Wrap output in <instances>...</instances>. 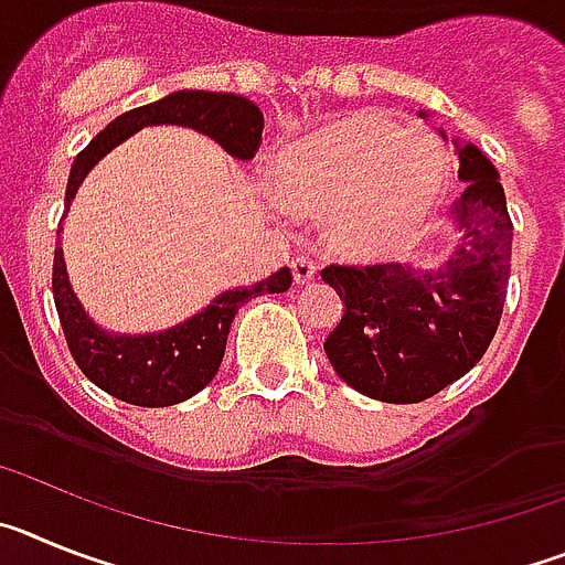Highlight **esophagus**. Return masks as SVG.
<instances>
[{
    "mask_svg": "<svg viewBox=\"0 0 565 565\" xmlns=\"http://www.w3.org/2000/svg\"><path fill=\"white\" fill-rule=\"evenodd\" d=\"M291 274H294V282L297 286H308L313 277H317V263H313L311 257H294L291 259Z\"/></svg>",
    "mask_w": 565,
    "mask_h": 565,
    "instance_id": "1",
    "label": "esophagus"
}]
</instances>
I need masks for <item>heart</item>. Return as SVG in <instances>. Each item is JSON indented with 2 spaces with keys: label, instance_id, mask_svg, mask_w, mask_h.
Returning a JSON list of instances; mask_svg holds the SVG:
<instances>
[{
  "label": "heart",
  "instance_id": "b5f03b06",
  "mask_svg": "<svg viewBox=\"0 0 565 565\" xmlns=\"http://www.w3.org/2000/svg\"><path fill=\"white\" fill-rule=\"evenodd\" d=\"M277 181L288 203L328 212L326 234L339 254L371 263L424 232L450 163L433 135L407 132L387 115L353 113L288 143Z\"/></svg>",
  "mask_w": 565,
  "mask_h": 565
}]
</instances>
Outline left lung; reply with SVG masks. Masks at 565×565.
<instances>
[{
	"label": "left lung",
	"mask_w": 565,
	"mask_h": 565,
	"mask_svg": "<svg viewBox=\"0 0 565 565\" xmlns=\"http://www.w3.org/2000/svg\"><path fill=\"white\" fill-rule=\"evenodd\" d=\"M452 143L467 189L452 209L458 243L444 263L322 271L344 302L339 326L326 339L328 359L353 391L379 402L416 404L436 396L481 362L501 322L512 266L507 194L498 169L476 143Z\"/></svg>",
	"instance_id": "8db88e82"
}]
</instances>
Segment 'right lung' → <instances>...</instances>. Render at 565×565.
Wrapping results in <instances>:
<instances>
[{
	"mask_svg": "<svg viewBox=\"0 0 565 565\" xmlns=\"http://www.w3.org/2000/svg\"><path fill=\"white\" fill-rule=\"evenodd\" d=\"M158 124L198 129L209 135L214 143H221L234 161L254 158L259 135H263V113L248 98L234 96V93H209V89H178L163 96L161 102L143 104V107L118 115L76 154V161L70 167L64 206L70 209L89 169L96 167L109 149L127 141L138 129L158 127ZM288 288H291V271L279 268L254 286L228 288L217 294L203 311L183 319L181 326L158 333H113L93 322L70 286L62 237L56 239V257H53V299H56L70 353L89 382L98 384L109 396L138 404V407H169L201 393L221 367L228 328L239 306L252 297L282 294Z\"/></svg>",
	"mask_w": 565,
	"mask_h": 565,
	"instance_id": "add662e5",
	"label": "right lung"
}]
</instances>
